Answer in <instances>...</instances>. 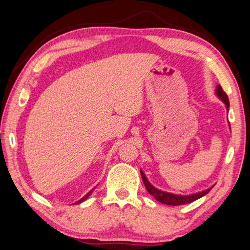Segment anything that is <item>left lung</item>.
<instances>
[{
	"mask_svg": "<svg viewBox=\"0 0 250 250\" xmlns=\"http://www.w3.org/2000/svg\"><path fill=\"white\" fill-rule=\"evenodd\" d=\"M216 94H217V96L222 100L225 105H226L227 110L229 108V100H228V96L227 94L223 91V88L220 85H218L217 88H216ZM141 174H142V178H143V182L145 184V187L148 193L153 196V197L156 198L159 203L162 204H165V205H170V206H178V205H185V204H189L191 202H195V200H197L198 198L203 197V196H205L206 194L209 193V190L211 189L212 187L208 188L206 190H203V191H199V193H196V194H191V195H176V194H171V193H167V191H163V190H159L157 188H155L152 184L148 182V179L146 178L145 174L143 173L141 170Z\"/></svg>",
	"mask_w": 250,
	"mask_h": 250,
	"instance_id": "left-lung-1",
	"label": "left lung"
}]
</instances>
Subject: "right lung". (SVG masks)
I'll return each instance as SVG.
<instances>
[{
    "instance_id": "1",
    "label": "right lung",
    "mask_w": 250,
    "mask_h": 250,
    "mask_svg": "<svg viewBox=\"0 0 250 250\" xmlns=\"http://www.w3.org/2000/svg\"><path fill=\"white\" fill-rule=\"evenodd\" d=\"M92 191H93V189H92V190H91V191H88V193H87V194H86V195H85V196H84V197H83V198H82V199H80V200H79V202H76V203H75V204H81V203H83V202H84V200H86V199H87V198H88V196H89V195H91V194H92Z\"/></svg>"
}]
</instances>
